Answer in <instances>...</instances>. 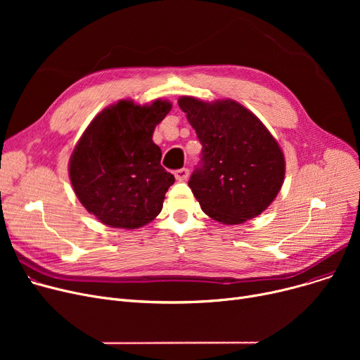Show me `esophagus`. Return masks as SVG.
I'll return each mask as SVG.
<instances>
[{
	"mask_svg": "<svg viewBox=\"0 0 360 360\" xmlns=\"http://www.w3.org/2000/svg\"><path fill=\"white\" fill-rule=\"evenodd\" d=\"M176 181H185L188 178V175H190V170H188L186 167H182V169H178L174 172Z\"/></svg>",
	"mask_w": 360,
	"mask_h": 360,
	"instance_id": "esophagus-1",
	"label": "esophagus"
}]
</instances>
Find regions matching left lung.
Returning a JSON list of instances; mask_svg holds the SVG:
<instances>
[{
    "instance_id": "1",
    "label": "left lung",
    "mask_w": 360,
    "mask_h": 360,
    "mask_svg": "<svg viewBox=\"0 0 360 360\" xmlns=\"http://www.w3.org/2000/svg\"><path fill=\"white\" fill-rule=\"evenodd\" d=\"M179 108L202 146L190 188L202 212L223 224L261 214L285 181V155L251 110L224 99L202 102L182 96Z\"/></svg>"
}]
</instances>
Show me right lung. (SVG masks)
Wrapping results in <instances>:
<instances>
[{
	"mask_svg": "<svg viewBox=\"0 0 360 360\" xmlns=\"http://www.w3.org/2000/svg\"><path fill=\"white\" fill-rule=\"evenodd\" d=\"M172 109L120 101L99 112L75 146L68 163L72 190L84 209L110 228L137 229L163 207L175 176L160 165L155 128Z\"/></svg>",
	"mask_w": 360,
	"mask_h": 360,
	"instance_id": "right-lung-1",
	"label": "right lung"
}]
</instances>
